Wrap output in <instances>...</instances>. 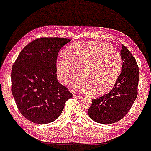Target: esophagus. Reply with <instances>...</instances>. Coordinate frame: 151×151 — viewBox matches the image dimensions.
<instances>
[{
	"label": "esophagus",
	"mask_w": 151,
	"mask_h": 151,
	"mask_svg": "<svg viewBox=\"0 0 151 151\" xmlns=\"http://www.w3.org/2000/svg\"><path fill=\"white\" fill-rule=\"evenodd\" d=\"M73 97L76 98V99H81V96H80L75 94V93H73Z\"/></svg>",
	"instance_id": "esophagus-1"
}]
</instances>
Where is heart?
<instances>
[{"mask_svg": "<svg viewBox=\"0 0 151 151\" xmlns=\"http://www.w3.org/2000/svg\"><path fill=\"white\" fill-rule=\"evenodd\" d=\"M65 59L56 61V72L62 84L78 78V86L92 96L107 92L116 84L121 71V55L106 42H78L64 52Z\"/></svg>", "mask_w": 151, "mask_h": 151, "instance_id": "b5f03b06", "label": "heart"}]
</instances>
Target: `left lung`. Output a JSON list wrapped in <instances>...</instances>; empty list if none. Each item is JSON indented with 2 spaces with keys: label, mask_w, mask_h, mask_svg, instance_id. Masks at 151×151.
Returning <instances> with one entry per match:
<instances>
[{
  "label": "left lung",
  "mask_w": 151,
  "mask_h": 151,
  "mask_svg": "<svg viewBox=\"0 0 151 151\" xmlns=\"http://www.w3.org/2000/svg\"><path fill=\"white\" fill-rule=\"evenodd\" d=\"M121 56V73L113 89L107 94L92 100L88 109L90 118L96 122L110 124L122 119L137 97L139 70L135 58L124 45Z\"/></svg>",
  "instance_id": "obj_1"
}]
</instances>
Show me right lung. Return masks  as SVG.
<instances>
[{
    "label": "right lung",
    "mask_w": 151,
    "mask_h": 151,
    "mask_svg": "<svg viewBox=\"0 0 151 151\" xmlns=\"http://www.w3.org/2000/svg\"><path fill=\"white\" fill-rule=\"evenodd\" d=\"M71 40L39 38L25 46L12 66V93L25 118L45 124L58 118L73 94L58 81L56 61Z\"/></svg>",
    "instance_id": "right-lung-1"
}]
</instances>
